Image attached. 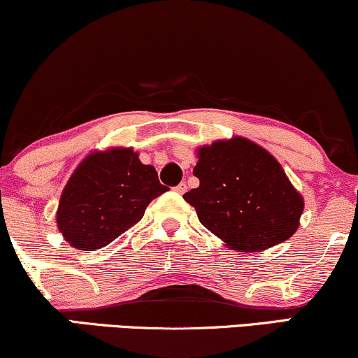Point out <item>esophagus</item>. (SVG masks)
Returning a JSON list of instances; mask_svg holds the SVG:
<instances>
[{
    "label": "esophagus",
    "mask_w": 358,
    "mask_h": 358,
    "mask_svg": "<svg viewBox=\"0 0 358 358\" xmlns=\"http://www.w3.org/2000/svg\"><path fill=\"white\" fill-rule=\"evenodd\" d=\"M175 192L178 193V195H183V193L187 192V183H180V185H176V187H175Z\"/></svg>",
    "instance_id": "34e87169"
}]
</instances>
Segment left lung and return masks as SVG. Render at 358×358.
<instances>
[{
  "mask_svg": "<svg viewBox=\"0 0 358 358\" xmlns=\"http://www.w3.org/2000/svg\"><path fill=\"white\" fill-rule=\"evenodd\" d=\"M200 187L183 195L228 248L260 252L295 234L303 198L265 148L242 136L196 150Z\"/></svg>",
  "mask_w": 358,
  "mask_h": 358,
  "instance_id": "obj_1",
  "label": "left lung"
}]
</instances>
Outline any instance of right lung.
I'll return each instance as SVG.
<instances>
[{
	"mask_svg": "<svg viewBox=\"0 0 358 358\" xmlns=\"http://www.w3.org/2000/svg\"><path fill=\"white\" fill-rule=\"evenodd\" d=\"M168 190L152 165L131 148L93 152L68 180L56 212L64 240L78 250H98L118 238Z\"/></svg>",
	"mask_w": 358,
	"mask_h": 358,
	"instance_id": "right-lung-1",
	"label": "right lung"
}]
</instances>
